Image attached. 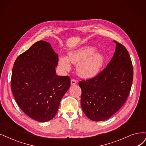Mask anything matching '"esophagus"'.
Listing matches in <instances>:
<instances>
[{"instance_id":"esophagus-1","label":"esophagus","mask_w":146,"mask_h":146,"mask_svg":"<svg viewBox=\"0 0 146 146\" xmlns=\"http://www.w3.org/2000/svg\"><path fill=\"white\" fill-rule=\"evenodd\" d=\"M76 84H77V80H75L74 79L71 80V85H76Z\"/></svg>"}]
</instances>
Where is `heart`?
I'll return each instance as SVG.
<instances>
[{
  "label": "heart",
  "instance_id": "1",
  "mask_svg": "<svg viewBox=\"0 0 146 146\" xmlns=\"http://www.w3.org/2000/svg\"><path fill=\"white\" fill-rule=\"evenodd\" d=\"M96 48L91 46H84L68 53V57H61L59 66L62 70H69L70 64L77 65V73L85 79L94 77L99 72L105 62L102 54L95 52Z\"/></svg>",
  "mask_w": 146,
  "mask_h": 146
}]
</instances>
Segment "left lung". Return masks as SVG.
<instances>
[{
	"label": "left lung",
	"instance_id": "1",
	"mask_svg": "<svg viewBox=\"0 0 146 146\" xmlns=\"http://www.w3.org/2000/svg\"><path fill=\"white\" fill-rule=\"evenodd\" d=\"M114 42L115 52L106 67L95 77L79 82L82 111L93 121L108 119L122 107L131 91L133 71L130 55L125 46Z\"/></svg>",
	"mask_w": 146,
	"mask_h": 146
}]
</instances>
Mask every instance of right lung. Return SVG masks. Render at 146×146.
<instances>
[{"label":"right lung","mask_w":146,"mask_h":146,"mask_svg":"<svg viewBox=\"0 0 146 146\" xmlns=\"http://www.w3.org/2000/svg\"><path fill=\"white\" fill-rule=\"evenodd\" d=\"M58 56L50 43L37 41L17 58L11 87L20 109L34 120L49 121L70 86V78L58 76Z\"/></svg>","instance_id":"add662e5"}]
</instances>
